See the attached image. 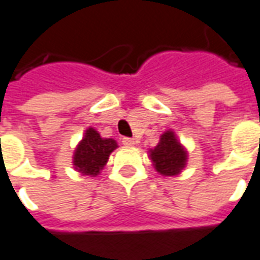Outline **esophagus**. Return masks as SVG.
<instances>
[{
    "label": "esophagus",
    "instance_id": "obj_1",
    "mask_svg": "<svg viewBox=\"0 0 260 260\" xmlns=\"http://www.w3.org/2000/svg\"><path fill=\"white\" fill-rule=\"evenodd\" d=\"M122 143H124L125 146H135L138 141L134 139V138H122Z\"/></svg>",
    "mask_w": 260,
    "mask_h": 260
}]
</instances>
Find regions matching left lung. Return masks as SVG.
I'll use <instances>...</instances> for the list:
<instances>
[{
	"mask_svg": "<svg viewBox=\"0 0 260 260\" xmlns=\"http://www.w3.org/2000/svg\"><path fill=\"white\" fill-rule=\"evenodd\" d=\"M156 172L163 176H176L187 163V150L174 135L173 131H166L155 148L149 150Z\"/></svg>",
	"mask_w": 260,
	"mask_h": 260,
	"instance_id": "1",
	"label": "left lung"
}]
</instances>
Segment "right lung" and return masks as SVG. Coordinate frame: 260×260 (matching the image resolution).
Instances as JSON below:
<instances>
[{
    "mask_svg": "<svg viewBox=\"0 0 260 260\" xmlns=\"http://www.w3.org/2000/svg\"><path fill=\"white\" fill-rule=\"evenodd\" d=\"M117 148V141L101 138L94 128H88L74 150V169L86 176H97L107 165L111 152Z\"/></svg>",
    "mask_w": 260,
    "mask_h": 260,
    "instance_id": "1",
    "label": "right lung"
}]
</instances>
